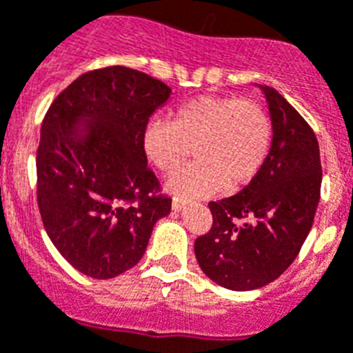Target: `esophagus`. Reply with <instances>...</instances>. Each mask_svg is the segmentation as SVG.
<instances>
[{"instance_id": "obj_1", "label": "esophagus", "mask_w": 353, "mask_h": 353, "mask_svg": "<svg viewBox=\"0 0 353 353\" xmlns=\"http://www.w3.org/2000/svg\"><path fill=\"white\" fill-rule=\"evenodd\" d=\"M185 205V202H183L182 198L180 196H173V202H171V208H173V211H180V209Z\"/></svg>"}]
</instances>
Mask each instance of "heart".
Masks as SVG:
<instances>
[{
    "label": "heart",
    "mask_w": 353,
    "mask_h": 353,
    "mask_svg": "<svg viewBox=\"0 0 353 353\" xmlns=\"http://www.w3.org/2000/svg\"><path fill=\"white\" fill-rule=\"evenodd\" d=\"M272 139V119L258 101L200 95L180 104L171 122H148L142 148L164 174L179 170L194 148L196 162L173 174L168 188L182 196H205L247 185L269 159Z\"/></svg>",
    "instance_id": "heart-1"
}]
</instances>
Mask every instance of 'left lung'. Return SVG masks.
I'll return each instance as SVG.
<instances>
[{"label":"left lung","mask_w":353,"mask_h":353,"mask_svg":"<svg viewBox=\"0 0 353 353\" xmlns=\"http://www.w3.org/2000/svg\"><path fill=\"white\" fill-rule=\"evenodd\" d=\"M261 90L274 128L269 159L240 193L209 202L212 225L194 241L203 274L231 290H254L283 274L312 229L321 194L312 128L281 93Z\"/></svg>","instance_id":"8db88e82"}]
</instances>
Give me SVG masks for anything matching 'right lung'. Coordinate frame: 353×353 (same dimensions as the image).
<instances>
[{
  "instance_id": "1",
  "label": "right lung",
  "mask_w": 353,
  "mask_h": 353,
  "mask_svg": "<svg viewBox=\"0 0 353 353\" xmlns=\"http://www.w3.org/2000/svg\"><path fill=\"white\" fill-rule=\"evenodd\" d=\"M171 88L106 66L79 75L50 104L37 148V205L61 256L110 279L135 267L171 198L148 168L142 133Z\"/></svg>"
}]
</instances>
